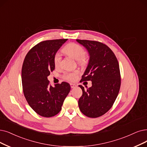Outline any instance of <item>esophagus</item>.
Returning a JSON list of instances; mask_svg holds the SVG:
<instances>
[{
    "label": "esophagus",
    "mask_w": 147,
    "mask_h": 147,
    "mask_svg": "<svg viewBox=\"0 0 147 147\" xmlns=\"http://www.w3.org/2000/svg\"><path fill=\"white\" fill-rule=\"evenodd\" d=\"M70 87L72 88V89H73V88H75V87H77V85L76 84H72V83H70Z\"/></svg>",
    "instance_id": "34e87169"
}]
</instances>
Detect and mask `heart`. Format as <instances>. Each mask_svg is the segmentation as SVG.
Wrapping results in <instances>:
<instances>
[{
	"label": "heart",
	"instance_id": "1",
	"mask_svg": "<svg viewBox=\"0 0 147 147\" xmlns=\"http://www.w3.org/2000/svg\"><path fill=\"white\" fill-rule=\"evenodd\" d=\"M64 51L67 54L71 56L75 59H77L78 62L81 64H84L87 61V57L84 54V49L80 45L71 43L67 44L64 48ZM61 55L59 52H56L54 57V63L55 66H59L61 61ZM78 71H74L71 72H66L64 74V78L69 81H74L77 78Z\"/></svg>",
	"mask_w": 147,
	"mask_h": 147
}]
</instances>
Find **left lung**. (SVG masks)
Listing matches in <instances>:
<instances>
[{
	"mask_svg": "<svg viewBox=\"0 0 147 147\" xmlns=\"http://www.w3.org/2000/svg\"><path fill=\"white\" fill-rule=\"evenodd\" d=\"M77 42L85 47L90 56L80 82L91 81L92 84L87 89L79 85L83 91L79 108L86 116L98 118L107 112L118 96L121 86L119 63L113 51L102 43L86 40Z\"/></svg>",
	"mask_w": 147,
	"mask_h": 147,
	"instance_id": "left-lung-1",
	"label": "left lung"
}]
</instances>
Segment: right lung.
<instances>
[{
    "label": "right lung",
    "mask_w": 147,
    "mask_h": 147,
    "mask_svg": "<svg viewBox=\"0 0 147 147\" xmlns=\"http://www.w3.org/2000/svg\"><path fill=\"white\" fill-rule=\"evenodd\" d=\"M67 40H46L38 43L28 52L23 63L22 82L25 97L29 106L46 118L60 112L70 90L66 82L52 87L48 80L55 69L54 55Z\"/></svg>",
    "instance_id": "add662e5"
}]
</instances>
